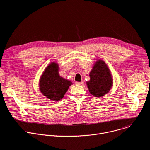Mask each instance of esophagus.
Returning a JSON list of instances; mask_svg holds the SVG:
<instances>
[{"mask_svg":"<svg viewBox=\"0 0 150 150\" xmlns=\"http://www.w3.org/2000/svg\"><path fill=\"white\" fill-rule=\"evenodd\" d=\"M75 84L78 85H82L83 84V83L81 82H75Z\"/></svg>","mask_w":150,"mask_h":150,"instance_id":"obj_1","label":"esophagus"}]
</instances>
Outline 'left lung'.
<instances>
[{
    "label": "left lung",
    "mask_w": 150,
    "mask_h": 150,
    "mask_svg": "<svg viewBox=\"0 0 150 150\" xmlns=\"http://www.w3.org/2000/svg\"><path fill=\"white\" fill-rule=\"evenodd\" d=\"M90 80L86 82L91 94L101 97L108 93L113 85V79L106 63L101 59L93 64L89 73Z\"/></svg>",
    "instance_id": "left-lung-1"
}]
</instances>
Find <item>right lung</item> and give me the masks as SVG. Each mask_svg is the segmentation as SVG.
Listing matches in <instances>:
<instances>
[{"instance_id":"1","label":"right lung","mask_w":150,"mask_h":150,"mask_svg":"<svg viewBox=\"0 0 150 150\" xmlns=\"http://www.w3.org/2000/svg\"><path fill=\"white\" fill-rule=\"evenodd\" d=\"M39 85L43 95L52 101H59L72 82L59 75L58 64L52 62L45 69L40 78Z\"/></svg>"}]
</instances>
